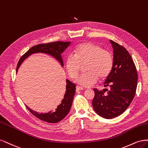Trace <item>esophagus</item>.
Instances as JSON below:
<instances>
[{"label":"esophagus","mask_w":148,"mask_h":148,"mask_svg":"<svg viewBox=\"0 0 148 148\" xmlns=\"http://www.w3.org/2000/svg\"><path fill=\"white\" fill-rule=\"evenodd\" d=\"M84 90L83 87H81L79 86L76 87V91H79V90Z\"/></svg>","instance_id":"obj_1"}]
</instances>
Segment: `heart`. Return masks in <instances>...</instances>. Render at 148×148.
I'll use <instances>...</instances> for the list:
<instances>
[{
  "label": "heart",
  "instance_id": "1",
  "mask_svg": "<svg viewBox=\"0 0 148 148\" xmlns=\"http://www.w3.org/2000/svg\"><path fill=\"white\" fill-rule=\"evenodd\" d=\"M74 55L66 58L65 66L71 78H75L85 66L86 73L80 75L76 82L85 87L92 86L99 79H106L111 72L114 60L110 51L91 42H84L75 47Z\"/></svg>",
  "mask_w": 148,
  "mask_h": 148
}]
</instances>
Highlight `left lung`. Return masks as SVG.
<instances>
[{
  "instance_id": "1",
  "label": "left lung",
  "mask_w": 148,
  "mask_h": 148,
  "mask_svg": "<svg viewBox=\"0 0 148 148\" xmlns=\"http://www.w3.org/2000/svg\"><path fill=\"white\" fill-rule=\"evenodd\" d=\"M114 52V64L111 72L104 83L110 90L104 95V90L94 88L92 105L95 111L105 119L120 116L129 106L136 90L138 74L131 55L123 46L110 40ZM108 91V89L106 88Z\"/></svg>"
}]
</instances>
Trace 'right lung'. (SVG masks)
<instances>
[{
	"instance_id": "add662e5",
	"label": "right lung",
	"mask_w": 148,
	"mask_h": 148,
	"mask_svg": "<svg viewBox=\"0 0 148 148\" xmlns=\"http://www.w3.org/2000/svg\"><path fill=\"white\" fill-rule=\"evenodd\" d=\"M71 42H54L48 44H38L32 47L24 54L19 60L16 67V72L23 61L31 55L36 53H44L53 56L58 60L62 66H63V61L61 54L68 48ZM75 92V85L66 79V87L64 98L62 99L61 103L57 106L54 111H50L47 113H39L32 110L26 105V108L29 112L40 120L49 123H57L63 119L69 113L73 101Z\"/></svg>"
}]
</instances>
